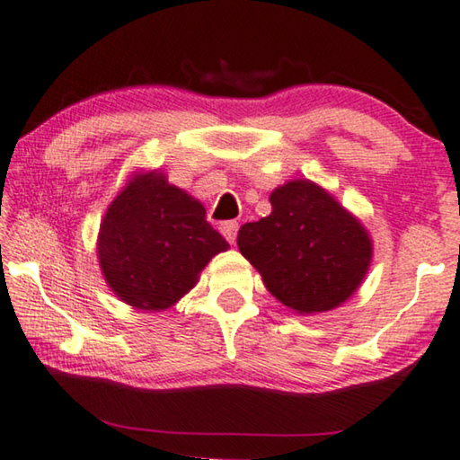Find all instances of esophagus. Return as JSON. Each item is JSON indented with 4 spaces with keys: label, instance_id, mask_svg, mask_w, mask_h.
Wrapping results in <instances>:
<instances>
[{
    "label": "esophagus",
    "instance_id": "1",
    "mask_svg": "<svg viewBox=\"0 0 460 460\" xmlns=\"http://www.w3.org/2000/svg\"><path fill=\"white\" fill-rule=\"evenodd\" d=\"M237 229H239L237 221H227V223L221 225V233L231 245L235 243V239H237Z\"/></svg>",
    "mask_w": 460,
    "mask_h": 460
}]
</instances>
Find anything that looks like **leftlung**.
Wrapping results in <instances>:
<instances>
[{"label":"left lung","instance_id":"8db88e82","mask_svg":"<svg viewBox=\"0 0 460 460\" xmlns=\"http://www.w3.org/2000/svg\"><path fill=\"white\" fill-rule=\"evenodd\" d=\"M272 212L237 233L239 252L264 287L299 316L339 307L372 264L367 229L331 191L310 180L272 190Z\"/></svg>","mask_w":460,"mask_h":460}]
</instances>
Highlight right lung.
<instances>
[{
  "mask_svg": "<svg viewBox=\"0 0 460 460\" xmlns=\"http://www.w3.org/2000/svg\"><path fill=\"white\" fill-rule=\"evenodd\" d=\"M229 243L207 221L202 202L159 169L134 171L101 221L102 279L134 310L163 312L194 289L200 272Z\"/></svg>",
  "mask_w": 460,
  "mask_h": 460,
  "instance_id": "obj_1",
  "label": "right lung"
}]
</instances>
